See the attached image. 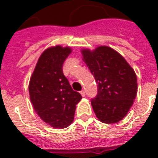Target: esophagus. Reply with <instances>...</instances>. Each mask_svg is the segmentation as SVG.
Wrapping results in <instances>:
<instances>
[{
	"instance_id": "1",
	"label": "esophagus",
	"mask_w": 158,
	"mask_h": 158,
	"mask_svg": "<svg viewBox=\"0 0 158 158\" xmlns=\"http://www.w3.org/2000/svg\"><path fill=\"white\" fill-rule=\"evenodd\" d=\"M80 94H81V95L83 97H85V94H86V93H85V90H84V89H83V90L80 92Z\"/></svg>"
}]
</instances>
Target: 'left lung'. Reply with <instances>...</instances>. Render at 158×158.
<instances>
[{"label": "left lung", "mask_w": 158, "mask_h": 158, "mask_svg": "<svg viewBox=\"0 0 158 158\" xmlns=\"http://www.w3.org/2000/svg\"><path fill=\"white\" fill-rule=\"evenodd\" d=\"M85 63L98 84V94L91 103L97 117L112 124L127 115L137 94L134 69L117 52L102 46L91 52L82 51Z\"/></svg>", "instance_id": "left-lung-1"}]
</instances>
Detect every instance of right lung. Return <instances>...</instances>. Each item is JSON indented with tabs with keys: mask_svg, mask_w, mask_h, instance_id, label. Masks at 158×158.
<instances>
[{
	"mask_svg": "<svg viewBox=\"0 0 158 158\" xmlns=\"http://www.w3.org/2000/svg\"><path fill=\"white\" fill-rule=\"evenodd\" d=\"M71 52L69 48L56 46L41 55L29 82L31 102L41 119L57 129L73 122L81 94L72 89L62 67Z\"/></svg>",
	"mask_w": 158,
	"mask_h": 158,
	"instance_id": "obj_1",
	"label": "right lung"
}]
</instances>
